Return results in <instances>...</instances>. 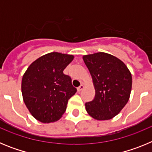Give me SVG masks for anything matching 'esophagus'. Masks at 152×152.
<instances>
[{
	"mask_svg": "<svg viewBox=\"0 0 152 152\" xmlns=\"http://www.w3.org/2000/svg\"><path fill=\"white\" fill-rule=\"evenodd\" d=\"M84 86L83 85V84H80V85L79 86L78 88H77V91H81L83 89H84Z\"/></svg>",
	"mask_w": 152,
	"mask_h": 152,
	"instance_id": "obj_1",
	"label": "esophagus"
}]
</instances>
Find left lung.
Segmentation results:
<instances>
[{
    "label": "left lung",
    "instance_id": "8db88e82",
    "mask_svg": "<svg viewBox=\"0 0 152 152\" xmlns=\"http://www.w3.org/2000/svg\"><path fill=\"white\" fill-rule=\"evenodd\" d=\"M92 77L94 99L85 103L86 110L97 120L116 116L128 102L132 90V75L120 59L105 52L83 56Z\"/></svg>",
    "mask_w": 152,
    "mask_h": 152
}]
</instances>
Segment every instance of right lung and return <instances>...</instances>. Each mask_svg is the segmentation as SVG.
<instances>
[{
    "label": "right lung",
    "mask_w": 152,
    "mask_h": 152,
    "mask_svg": "<svg viewBox=\"0 0 152 152\" xmlns=\"http://www.w3.org/2000/svg\"><path fill=\"white\" fill-rule=\"evenodd\" d=\"M74 56L50 52L28 67L22 78L23 101L32 116L44 123H53L65 112L67 104L77 89L63 71Z\"/></svg>",
    "instance_id": "1"
}]
</instances>
